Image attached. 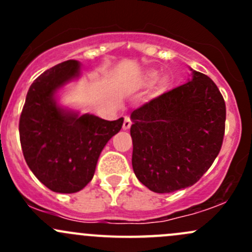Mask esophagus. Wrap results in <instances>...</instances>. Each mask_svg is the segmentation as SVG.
Returning <instances> with one entry per match:
<instances>
[{
	"instance_id": "1",
	"label": "esophagus",
	"mask_w": 252,
	"mask_h": 252,
	"mask_svg": "<svg viewBox=\"0 0 252 252\" xmlns=\"http://www.w3.org/2000/svg\"><path fill=\"white\" fill-rule=\"evenodd\" d=\"M131 126V121L129 117H126V119H124V123H123V130H129Z\"/></svg>"
}]
</instances>
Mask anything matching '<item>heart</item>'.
<instances>
[{
  "label": "heart",
  "instance_id": "obj_1",
  "mask_svg": "<svg viewBox=\"0 0 252 252\" xmlns=\"http://www.w3.org/2000/svg\"><path fill=\"white\" fill-rule=\"evenodd\" d=\"M139 83L141 85L147 86L155 83V93L156 95H161V94L166 93L169 88V78L167 75H161L158 77V73L155 69H149L144 72L139 78Z\"/></svg>",
  "mask_w": 252,
  "mask_h": 252
}]
</instances>
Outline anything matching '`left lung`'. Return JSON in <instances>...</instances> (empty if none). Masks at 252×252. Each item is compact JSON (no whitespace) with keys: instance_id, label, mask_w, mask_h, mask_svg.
<instances>
[{"instance_id":"1","label":"left lung","mask_w":252,"mask_h":252,"mask_svg":"<svg viewBox=\"0 0 252 252\" xmlns=\"http://www.w3.org/2000/svg\"><path fill=\"white\" fill-rule=\"evenodd\" d=\"M189 81L130 114L136 178L158 194L194 185L220 154L225 103L212 79L190 68Z\"/></svg>"}]
</instances>
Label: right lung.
Masks as SVG:
<instances>
[{
    "label": "right lung",
    "mask_w": 252,
    "mask_h": 252,
    "mask_svg": "<svg viewBox=\"0 0 252 252\" xmlns=\"http://www.w3.org/2000/svg\"><path fill=\"white\" fill-rule=\"evenodd\" d=\"M81 75V63L70 60L42 73L27 94L19 121L23 155L30 171L60 194L80 191L93 179L98 157L123 118L105 121L63 106L60 94Z\"/></svg>",
    "instance_id": "add662e5"
}]
</instances>
